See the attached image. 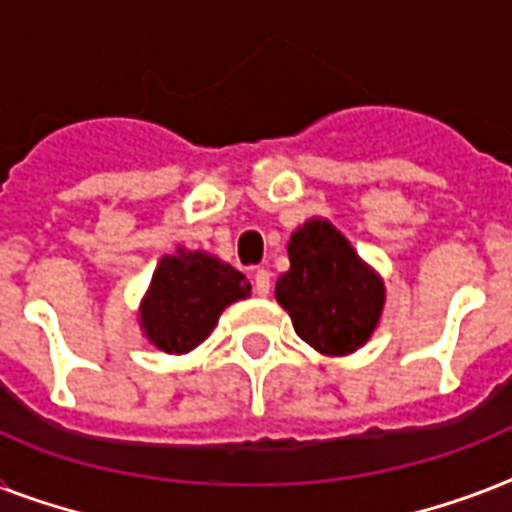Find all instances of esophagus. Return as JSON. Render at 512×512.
<instances>
[{"instance_id": "1", "label": "esophagus", "mask_w": 512, "mask_h": 512, "mask_svg": "<svg viewBox=\"0 0 512 512\" xmlns=\"http://www.w3.org/2000/svg\"><path fill=\"white\" fill-rule=\"evenodd\" d=\"M255 292L260 297H268V292H271V273L268 271H255Z\"/></svg>"}]
</instances>
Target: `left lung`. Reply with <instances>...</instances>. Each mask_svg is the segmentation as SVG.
Masks as SVG:
<instances>
[{"label": "left lung", "mask_w": 512, "mask_h": 512, "mask_svg": "<svg viewBox=\"0 0 512 512\" xmlns=\"http://www.w3.org/2000/svg\"><path fill=\"white\" fill-rule=\"evenodd\" d=\"M289 271L276 281V300L292 327L321 356H348L380 327L385 281L364 263L324 217H311L289 236Z\"/></svg>", "instance_id": "obj_1"}]
</instances>
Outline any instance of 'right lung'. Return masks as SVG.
I'll return each mask as SVG.
<instances>
[{
    "label": "right lung",
    "instance_id": "right-lung-1",
    "mask_svg": "<svg viewBox=\"0 0 512 512\" xmlns=\"http://www.w3.org/2000/svg\"><path fill=\"white\" fill-rule=\"evenodd\" d=\"M249 292L252 284L233 265L201 249L177 247L159 260L140 300V332L154 348L183 356L207 340L228 305Z\"/></svg>",
    "mask_w": 512,
    "mask_h": 512
}]
</instances>
